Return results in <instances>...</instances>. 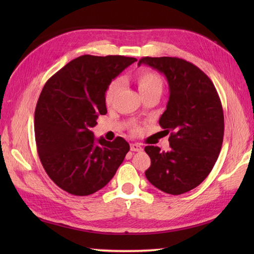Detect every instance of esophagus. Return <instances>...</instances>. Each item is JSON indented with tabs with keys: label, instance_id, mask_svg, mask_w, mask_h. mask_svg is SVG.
Masks as SVG:
<instances>
[{
	"label": "esophagus",
	"instance_id": "1",
	"mask_svg": "<svg viewBox=\"0 0 254 254\" xmlns=\"http://www.w3.org/2000/svg\"><path fill=\"white\" fill-rule=\"evenodd\" d=\"M143 148L139 144H136V143H133L131 144V150H133V152H141Z\"/></svg>",
	"mask_w": 254,
	"mask_h": 254
}]
</instances>
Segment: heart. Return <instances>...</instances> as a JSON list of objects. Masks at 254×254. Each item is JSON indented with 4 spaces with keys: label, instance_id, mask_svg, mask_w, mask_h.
I'll list each match as a JSON object with an SVG mask.
<instances>
[{
    "label": "heart",
    "instance_id": "1",
    "mask_svg": "<svg viewBox=\"0 0 254 254\" xmlns=\"http://www.w3.org/2000/svg\"><path fill=\"white\" fill-rule=\"evenodd\" d=\"M135 82L139 93L142 96H146L149 94H159L161 95L164 90V82L160 75L156 72L149 71V69H142L136 73ZM121 88V82L119 79H113L112 82L108 85L105 91V104L110 106L116 96L118 95L119 90Z\"/></svg>",
    "mask_w": 254,
    "mask_h": 254
}]
</instances>
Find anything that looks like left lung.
Segmentation results:
<instances>
[{
	"mask_svg": "<svg viewBox=\"0 0 254 254\" xmlns=\"http://www.w3.org/2000/svg\"><path fill=\"white\" fill-rule=\"evenodd\" d=\"M165 74L169 85L167 109L159 126L170 133L169 152L146 146L147 180L165 193L179 195L196 188L216 163L224 138V111L212 80L183 59L144 57L138 61Z\"/></svg>",
	"mask_w": 254,
	"mask_h": 254,
	"instance_id": "left-lung-1",
	"label": "left lung"
}]
</instances>
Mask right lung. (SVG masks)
Listing matches in <instances>:
<instances>
[{
  "label": "right lung",
  "mask_w": 254,
  "mask_h": 254,
  "mask_svg": "<svg viewBox=\"0 0 254 254\" xmlns=\"http://www.w3.org/2000/svg\"><path fill=\"white\" fill-rule=\"evenodd\" d=\"M136 61L123 56H80L47 80L35 110L38 155L47 175L69 194L86 196L109 182L130 145L123 137L95 139L91 127L106 115L105 91Z\"/></svg>",
  "instance_id": "1"
}]
</instances>
